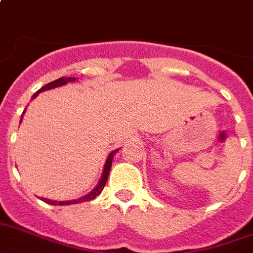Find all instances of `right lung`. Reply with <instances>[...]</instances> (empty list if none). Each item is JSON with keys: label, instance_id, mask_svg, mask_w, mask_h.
<instances>
[{"label": "right lung", "instance_id": "add662e5", "mask_svg": "<svg viewBox=\"0 0 253 253\" xmlns=\"http://www.w3.org/2000/svg\"><path fill=\"white\" fill-rule=\"evenodd\" d=\"M69 82H75V78H60V79H56V81L51 82V83L46 84V85H43V87L41 88V89L38 90L37 93L33 94V98H36L40 92L51 89V88H55V87H60V85H64V84L69 83ZM115 152H118V150L112 151V152L109 155V157H107V161H106V164H105V169H103V174H102V178H101V182L98 183V185H97L96 188L90 192L89 194H87V196H84V197L79 198V200H75V201H61V202H59V201H51V200H47V198H42V201H44L46 204H49V205H70V204H79V202H87V201L94 200V198H96L97 196L101 193V192H102L103 187L106 185V182H107V178H109V174H110V169H111L112 157H114Z\"/></svg>", "mask_w": 253, "mask_h": 253}]
</instances>
